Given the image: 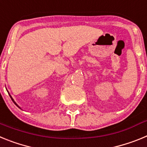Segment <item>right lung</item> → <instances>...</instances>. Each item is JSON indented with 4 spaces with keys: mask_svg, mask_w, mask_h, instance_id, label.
I'll return each mask as SVG.
<instances>
[{
    "mask_svg": "<svg viewBox=\"0 0 147 147\" xmlns=\"http://www.w3.org/2000/svg\"><path fill=\"white\" fill-rule=\"evenodd\" d=\"M9 96H10V95H9ZM10 97H11V100H12V101H13V102H14V103H15V105H17V106H18V105H17V104H16V103H15V101H14V99H13V98H11V96H10Z\"/></svg>",
    "mask_w": 147,
    "mask_h": 147,
    "instance_id": "1",
    "label": "right lung"
}]
</instances>
